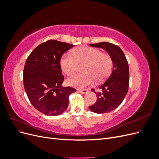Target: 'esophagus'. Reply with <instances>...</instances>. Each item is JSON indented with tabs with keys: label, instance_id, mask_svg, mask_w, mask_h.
Returning a JSON list of instances; mask_svg holds the SVG:
<instances>
[{
	"label": "esophagus",
	"instance_id": "esophagus-1",
	"mask_svg": "<svg viewBox=\"0 0 159 159\" xmlns=\"http://www.w3.org/2000/svg\"><path fill=\"white\" fill-rule=\"evenodd\" d=\"M78 92H80V93H86L88 92V90L87 89H78Z\"/></svg>",
	"mask_w": 159,
	"mask_h": 159
}]
</instances>
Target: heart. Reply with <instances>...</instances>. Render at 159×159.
<instances>
[{
  "mask_svg": "<svg viewBox=\"0 0 159 159\" xmlns=\"http://www.w3.org/2000/svg\"><path fill=\"white\" fill-rule=\"evenodd\" d=\"M79 64H84L81 68L84 72L71 77L67 80V84L82 88L90 85L94 79L102 81L107 78L111 71L113 61L109 55L88 46L77 48L72 54L65 53L60 59L61 70L67 75L74 74Z\"/></svg>",
  "mask_w": 159,
  "mask_h": 159,
  "instance_id": "b5f03b06",
  "label": "heart"
}]
</instances>
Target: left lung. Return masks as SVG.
Returning a JSON list of instances; mask_svg holds the SVG:
<instances>
[{
  "label": "left lung",
  "instance_id": "left-lung-1",
  "mask_svg": "<svg viewBox=\"0 0 159 159\" xmlns=\"http://www.w3.org/2000/svg\"><path fill=\"white\" fill-rule=\"evenodd\" d=\"M89 46L106 50L113 61L111 74L98 87L102 91L96 93L94 89H91L97 94L98 99L94 105L89 107L95 113H109L119 106L127 93L129 83L128 62L122 50L111 43L103 42Z\"/></svg>",
  "mask_w": 159,
  "mask_h": 159
}]
</instances>
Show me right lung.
<instances>
[{
	"instance_id": "obj_1",
	"label": "right lung",
	"mask_w": 159,
	"mask_h": 159,
	"mask_svg": "<svg viewBox=\"0 0 159 159\" xmlns=\"http://www.w3.org/2000/svg\"><path fill=\"white\" fill-rule=\"evenodd\" d=\"M73 44L50 40L38 46L28 57L24 68V87L30 103L38 111L48 116L63 113L69 96L76 89L62 87L60 59Z\"/></svg>"
}]
</instances>
